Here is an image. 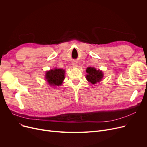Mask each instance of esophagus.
<instances>
[{
	"label": "esophagus",
	"mask_w": 147,
	"mask_h": 147,
	"mask_svg": "<svg viewBox=\"0 0 147 147\" xmlns=\"http://www.w3.org/2000/svg\"><path fill=\"white\" fill-rule=\"evenodd\" d=\"M78 63H77V62L76 61H74L73 62V65H74V66H77V65H78Z\"/></svg>",
	"instance_id": "esophagus-1"
}]
</instances>
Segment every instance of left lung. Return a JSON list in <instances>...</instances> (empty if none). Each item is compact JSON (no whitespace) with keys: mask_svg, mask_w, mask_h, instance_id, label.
Instances as JSON below:
<instances>
[{"mask_svg":"<svg viewBox=\"0 0 147 147\" xmlns=\"http://www.w3.org/2000/svg\"><path fill=\"white\" fill-rule=\"evenodd\" d=\"M86 79L92 84H95L101 81L103 78L102 72L100 70H96L94 67H88L86 69Z\"/></svg>","mask_w":147,"mask_h":147,"instance_id":"obj_1","label":"left lung"}]
</instances>
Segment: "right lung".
I'll list each match as a JSON object with an SVG mask.
<instances>
[{"label": "right lung", "instance_id": "right-lung-1", "mask_svg": "<svg viewBox=\"0 0 147 147\" xmlns=\"http://www.w3.org/2000/svg\"><path fill=\"white\" fill-rule=\"evenodd\" d=\"M64 69L55 68L46 72V79L52 86H60L64 79Z\"/></svg>", "mask_w": 147, "mask_h": 147}]
</instances>
